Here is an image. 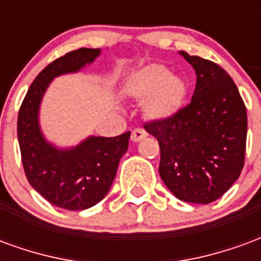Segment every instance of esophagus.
Listing matches in <instances>:
<instances>
[{
  "instance_id": "esophagus-1",
  "label": "esophagus",
  "mask_w": 261,
  "mask_h": 261,
  "mask_svg": "<svg viewBox=\"0 0 261 261\" xmlns=\"http://www.w3.org/2000/svg\"><path fill=\"white\" fill-rule=\"evenodd\" d=\"M147 136V133L141 128H136V130L131 133V141L133 142H138L141 141L144 137Z\"/></svg>"
}]
</instances>
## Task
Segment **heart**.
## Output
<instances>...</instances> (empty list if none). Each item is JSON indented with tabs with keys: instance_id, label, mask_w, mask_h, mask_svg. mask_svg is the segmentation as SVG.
Listing matches in <instances>:
<instances>
[{
	"instance_id": "1",
	"label": "heart",
	"mask_w": 261,
	"mask_h": 261,
	"mask_svg": "<svg viewBox=\"0 0 261 261\" xmlns=\"http://www.w3.org/2000/svg\"><path fill=\"white\" fill-rule=\"evenodd\" d=\"M121 93L134 100H144L145 117L165 121L175 117L186 103L187 84L179 75L170 74L162 64H148L128 74L121 84Z\"/></svg>"
}]
</instances>
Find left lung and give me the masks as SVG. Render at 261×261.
I'll return each instance as SVG.
<instances>
[{
	"instance_id": "left-lung-1",
	"label": "left lung",
	"mask_w": 261,
	"mask_h": 261,
	"mask_svg": "<svg viewBox=\"0 0 261 261\" xmlns=\"http://www.w3.org/2000/svg\"><path fill=\"white\" fill-rule=\"evenodd\" d=\"M196 71V89L173 119L145 130L161 148L159 175L179 200L210 204L238 180L245 164L247 116L229 74L213 61L179 51Z\"/></svg>"
}]
</instances>
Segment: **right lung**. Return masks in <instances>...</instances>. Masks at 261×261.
<instances>
[{
  "label": "right lung",
  "instance_id": "right-lung-1",
  "mask_svg": "<svg viewBox=\"0 0 261 261\" xmlns=\"http://www.w3.org/2000/svg\"><path fill=\"white\" fill-rule=\"evenodd\" d=\"M100 56V48H78L54 60L32 82L18 116V141L31 186L53 205L69 211L93 207L113 183L130 133L89 136L72 147L48 141L40 125V106L57 76L76 74Z\"/></svg>",
  "mask_w": 261,
  "mask_h": 261
}]
</instances>
